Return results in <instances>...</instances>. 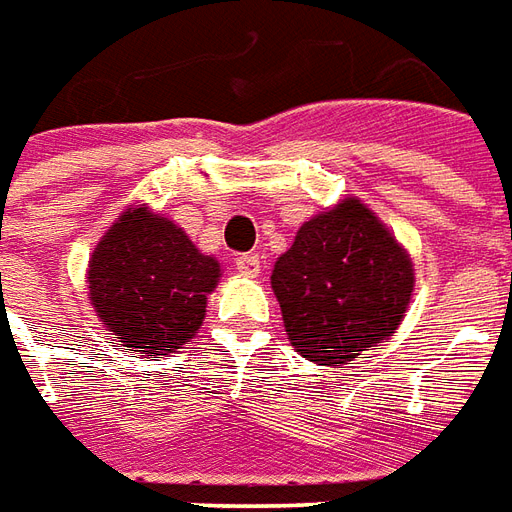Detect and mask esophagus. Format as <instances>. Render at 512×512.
Listing matches in <instances>:
<instances>
[{"instance_id":"obj_1","label":"esophagus","mask_w":512,"mask_h":512,"mask_svg":"<svg viewBox=\"0 0 512 512\" xmlns=\"http://www.w3.org/2000/svg\"><path fill=\"white\" fill-rule=\"evenodd\" d=\"M234 267H237L239 275H248V278H256L259 270H262V259L256 253H242L234 259Z\"/></svg>"}]
</instances>
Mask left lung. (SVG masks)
Returning a JSON list of instances; mask_svg holds the SVG:
<instances>
[{
	"mask_svg": "<svg viewBox=\"0 0 512 512\" xmlns=\"http://www.w3.org/2000/svg\"><path fill=\"white\" fill-rule=\"evenodd\" d=\"M289 342L306 361L342 366L400 328L413 264L358 198L300 226L270 275Z\"/></svg>",
	"mask_w": 512,
	"mask_h": 512,
	"instance_id": "obj_1",
	"label": "left lung"
}]
</instances>
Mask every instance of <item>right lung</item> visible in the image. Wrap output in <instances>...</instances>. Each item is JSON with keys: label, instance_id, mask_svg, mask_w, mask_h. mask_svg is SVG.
I'll return each mask as SVG.
<instances>
[{"label": "right lung", "instance_id": "right-lung-1", "mask_svg": "<svg viewBox=\"0 0 512 512\" xmlns=\"http://www.w3.org/2000/svg\"><path fill=\"white\" fill-rule=\"evenodd\" d=\"M217 281V259L146 204L112 223L88 264L90 303L112 333V347L154 358L176 353L198 333Z\"/></svg>", "mask_w": 512, "mask_h": 512}]
</instances>
